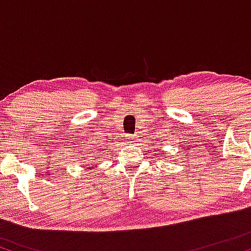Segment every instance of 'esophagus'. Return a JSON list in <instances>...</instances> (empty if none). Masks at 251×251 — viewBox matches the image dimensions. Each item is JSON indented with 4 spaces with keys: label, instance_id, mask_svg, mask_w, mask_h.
I'll list each match as a JSON object with an SVG mask.
<instances>
[{
    "label": "esophagus",
    "instance_id": "obj_1",
    "mask_svg": "<svg viewBox=\"0 0 251 251\" xmlns=\"http://www.w3.org/2000/svg\"><path fill=\"white\" fill-rule=\"evenodd\" d=\"M133 139H134V138L132 137V135H129V134L126 135V140H127V142H132Z\"/></svg>",
    "mask_w": 251,
    "mask_h": 251
}]
</instances>
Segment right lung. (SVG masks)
<instances>
[{"mask_svg": "<svg viewBox=\"0 0 251 251\" xmlns=\"http://www.w3.org/2000/svg\"><path fill=\"white\" fill-rule=\"evenodd\" d=\"M102 150H103V149H102ZM100 153H101V152H100Z\"/></svg>", "mask_w": 251, "mask_h": 251, "instance_id": "right-lung-1", "label": "right lung"}]
</instances>
